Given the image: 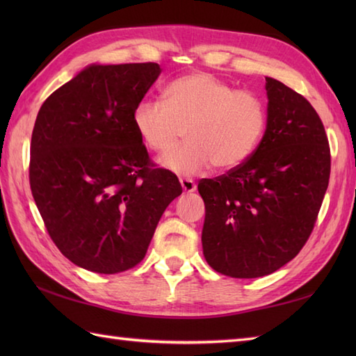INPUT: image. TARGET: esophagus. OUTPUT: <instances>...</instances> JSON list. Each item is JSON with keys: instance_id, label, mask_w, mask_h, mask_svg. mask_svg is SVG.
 Listing matches in <instances>:
<instances>
[{"instance_id": "1", "label": "esophagus", "mask_w": 356, "mask_h": 356, "mask_svg": "<svg viewBox=\"0 0 356 356\" xmlns=\"http://www.w3.org/2000/svg\"><path fill=\"white\" fill-rule=\"evenodd\" d=\"M180 185H182L185 193H194L197 190V185H195L193 179H180Z\"/></svg>"}]
</instances>
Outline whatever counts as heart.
I'll use <instances>...</instances> for the list:
<instances>
[{"mask_svg": "<svg viewBox=\"0 0 356 356\" xmlns=\"http://www.w3.org/2000/svg\"><path fill=\"white\" fill-rule=\"evenodd\" d=\"M133 125L143 145L157 154L170 153L185 128L188 142L162 163L180 176H195L213 165L231 171L249 161L266 133L268 107L260 95L195 72L171 81L163 101H140Z\"/></svg>", "mask_w": 356, "mask_h": 356, "instance_id": "b5f03b06", "label": "heart"}]
</instances>
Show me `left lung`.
<instances>
[{
  "label": "left lung",
  "instance_id": "obj_1",
  "mask_svg": "<svg viewBox=\"0 0 356 356\" xmlns=\"http://www.w3.org/2000/svg\"><path fill=\"white\" fill-rule=\"evenodd\" d=\"M268 128L252 157L202 179L203 255L218 274L257 278L280 269L306 245L330 177V147L305 96L266 78Z\"/></svg>",
  "mask_w": 356,
  "mask_h": 356
}]
</instances>
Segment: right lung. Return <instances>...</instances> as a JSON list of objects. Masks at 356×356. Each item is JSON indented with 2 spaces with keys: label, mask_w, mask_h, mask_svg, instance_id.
Here are the masks:
<instances>
[{
  "label": "right lung",
  "mask_w": 356,
  "mask_h": 356,
  "mask_svg": "<svg viewBox=\"0 0 356 356\" xmlns=\"http://www.w3.org/2000/svg\"><path fill=\"white\" fill-rule=\"evenodd\" d=\"M159 74L156 63L90 65L36 116L30 190L53 243L87 270L119 274L139 264L163 211L182 194L133 125Z\"/></svg>",
  "instance_id": "1"
}]
</instances>
